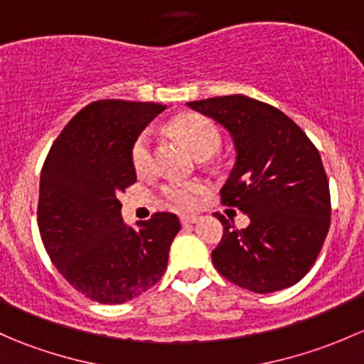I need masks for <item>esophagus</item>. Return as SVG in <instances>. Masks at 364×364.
<instances>
[{"instance_id":"34e87169","label":"esophagus","mask_w":364,"mask_h":364,"mask_svg":"<svg viewBox=\"0 0 364 364\" xmlns=\"http://www.w3.org/2000/svg\"><path fill=\"white\" fill-rule=\"evenodd\" d=\"M199 220H200V216H197V215H183L181 216L183 225H192V223H197Z\"/></svg>"}]
</instances>
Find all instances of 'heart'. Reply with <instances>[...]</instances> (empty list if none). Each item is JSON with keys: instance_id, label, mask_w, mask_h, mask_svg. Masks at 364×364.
Listing matches in <instances>:
<instances>
[{"instance_id": "obj_1", "label": "heart", "mask_w": 364, "mask_h": 364, "mask_svg": "<svg viewBox=\"0 0 364 364\" xmlns=\"http://www.w3.org/2000/svg\"><path fill=\"white\" fill-rule=\"evenodd\" d=\"M171 130L196 153L197 156L215 155L222 144V134L209 117L200 114H181L171 123ZM132 165L139 174H148L155 167V142L151 130H144L137 135L132 146ZM205 185L203 181H168L160 188L161 203L167 208L188 211L197 208L204 196Z\"/></svg>"}]
</instances>
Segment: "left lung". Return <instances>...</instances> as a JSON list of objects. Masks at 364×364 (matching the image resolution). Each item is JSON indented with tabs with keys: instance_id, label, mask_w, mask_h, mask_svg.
I'll return each instance as SVG.
<instances>
[{
	"instance_id": "left-lung-1",
	"label": "left lung",
	"mask_w": 364,
	"mask_h": 364,
	"mask_svg": "<svg viewBox=\"0 0 364 364\" xmlns=\"http://www.w3.org/2000/svg\"><path fill=\"white\" fill-rule=\"evenodd\" d=\"M232 135L236 165L220 192L250 216L247 229L215 213L223 236L211 253L232 284L267 294L296 285L317 260L331 223L329 183L318 149L299 127L243 95L188 102Z\"/></svg>"
}]
</instances>
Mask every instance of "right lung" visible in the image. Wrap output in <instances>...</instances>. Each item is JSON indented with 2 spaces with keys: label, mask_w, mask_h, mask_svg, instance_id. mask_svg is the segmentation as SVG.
<instances>
[{
  "label": "right lung",
  "mask_w": 364,
  "mask_h": 364,
  "mask_svg": "<svg viewBox=\"0 0 364 364\" xmlns=\"http://www.w3.org/2000/svg\"><path fill=\"white\" fill-rule=\"evenodd\" d=\"M165 109L93 102L68 121L43 161L36 211L42 243L65 280L97 303H127L167 269L178 216L155 213L134 229L121 220L117 199L137 181L134 141Z\"/></svg>",
  "instance_id": "1"
}]
</instances>
